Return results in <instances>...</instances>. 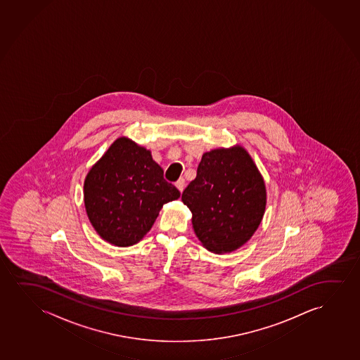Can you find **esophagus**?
<instances>
[{
    "label": "esophagus",
    "instance_id": "34e87169",
    "mask_svg": "<svg viewBox=\"0 0 360 360\" xmlns=\"http://www.w3.org/2000/svg\"><path fill=\"white\" fill-rule=\"evenodd\" d=\"M175 185H176V187H178L179 191H184V188H185V179H179L178 181L175 182Z\"/></svg>",
    "mask_w": 360,
    "mask_h": 360
}]
</instances>
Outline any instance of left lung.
I'll use <instances>...</instances> for the list:
<instances>
[{
    "mask_svg": "<svg viewBox=\"0 0 360 360\" xmlns=\"http://www.w3.org/2000/svg\"><path fill=\"white\" fill-rule=\"evenodd\" d=\"M192 226L206 249L231 252L250 240L266 208V187L243 147L202 155L197 175L182 192Z\"/></svg>",
    "mask_w": 360,
    "mask_h": 360,
    "instance_id": "obj_1",
    "label": "left lung"
}]
</instances>
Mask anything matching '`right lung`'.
Here are the masks:
<instances>
[{
	"label": "right lung",
	"instance_id": "1",
	"mask_svg": "<svg viewBox=\"0 0 360 360\" xmlns=\"http://www.w3.org/2000/svg\"><path fill=\"white\" fill-rule=\"evenodd\" d=\"M163 173L149 150L116 139L84 181L86 214L96 233L116 246L139 243L163 205L180 197Z\"/></svg>",
	"mask_w": 360,
	"mask_h": 360
}]
</instances>
